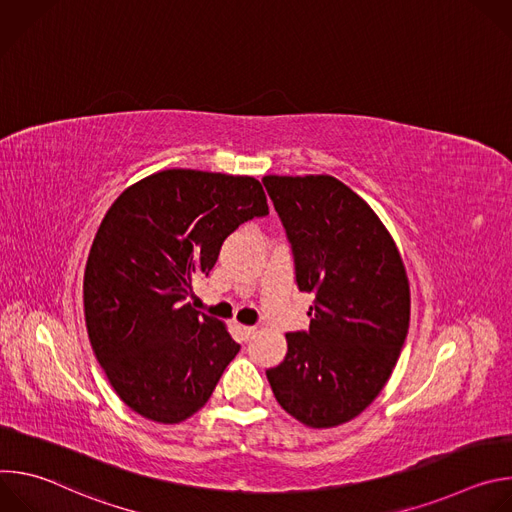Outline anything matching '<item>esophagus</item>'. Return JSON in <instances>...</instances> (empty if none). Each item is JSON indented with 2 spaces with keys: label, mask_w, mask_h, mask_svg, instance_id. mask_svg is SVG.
<instances>
[{
  "label": "esophagus",
  "mask_w": 512,
  "mask_h": 512,
  "mask_svg": "<svg viewBox=\"0 0 512 512\" xmlns=\"http://www.w3.org/2000/svg\"><path fill=\"white\" fill-rule=\"evenodd\" d=\"M239 332H241V338H243V340H249V338H253V334L257 332V328H255V326H239Z\"/></svg>",
  "instance_id": "esophagus-1"
}]
</instances>
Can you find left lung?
Returning a JSON list of instances; mask_svg holds the SVG:
<instances>
[{
	"label": "left lung",
	"instance_id": "8db88e82",
	"mask_svg": "<svg viewBox=\"0 0 512 512\" xmlns=\"http://www.w3.org/2000/svg\"><path fill=\"white\" fill-rule=\"evenodd\" d=\"M291 245L310 330L289 332L267 371L277 403L308 427H336L389 381L409 330V281L373 208L332 176H265Z\"/></svg>",
	"mask_w": 512,
	"mask_h": 512
}]
</instances>
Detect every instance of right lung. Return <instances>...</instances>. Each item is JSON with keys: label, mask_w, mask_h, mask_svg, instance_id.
<instances>
[{"label": "right lung", "mask_w": 512, "mask_h": 512, "mask_svg": "<svg viewBox=\"0 0 512 512\" xmlns=\"http://www.w3.org/2000/svg\"><path fill=\"white\" fill-rule=\"evenodd\" d=\"M269 214L251 176L164 170L107 210L85 269V320L121 401L145 419L180 423L212 395L239 344L184 304L239 225Z\"/></svg>", "instance_id": "right-lung-1"}]
</instances>
